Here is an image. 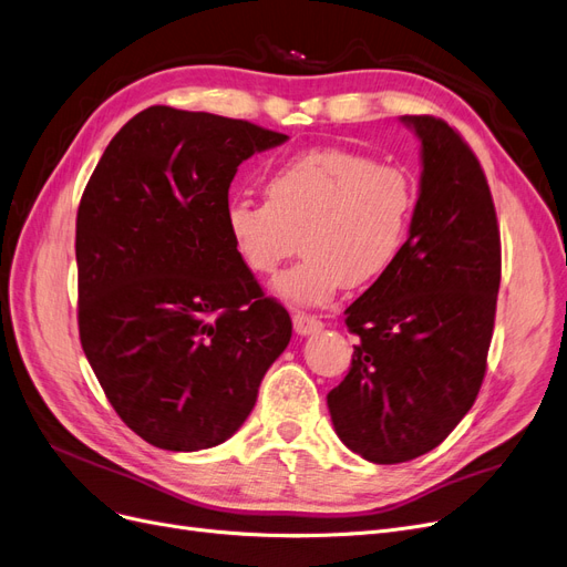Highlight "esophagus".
<instances>
[{
    "instance_id": "34e87169",
    "label": "esophagus",
    "mask_w": 567,
    "mask_h": 567,
    "mask_svg": "<svg viewBox=\"0 0 567 567\" xmlns=\"http://www.w3.org/2000/svg\"><path fill=\"white\" fill-rule=\"evenodd\" d=\"M292 328H296L298 334L307 337V334H313V332H321L323 330V323L316 319V316H309L305 311H298L292 313Z\"/></svg>"
}]
</instances>
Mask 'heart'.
Here are the masks:
<instances>
[{
	"instance_id": "1",
	"label": "heart",
	"mask_w": 567,
	"mask_h": 567,
	"mask_svg": "<svg viewBox=\"0 0 567 567\" xmlns=\"http://www.w3.org/2000/svg\"><path fill=\"white\" fill-rule=\"evenodd\" d=\"M267 202L233 199L225 223L241 262L275 275L298 248L302 260L271 284L292 307L328 305L344 286L381 279L400 258L416 209L414 178L347 148L290 157L269 174Z\"/></svg>"
}]
</instances>
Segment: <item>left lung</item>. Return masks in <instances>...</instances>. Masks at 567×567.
I'll use <instances>...</instances> for the list:
<instances>
[{
  "label": "left lung",
  "mask_w": 567,
  "mask_h": 567,
  "mask_svg": "<svg viewBox=\"0 0 567 567\" xmlns=\"http://www.w3.org/2000/svg\"><path fill=\"white\" fill-rule=\"evenodd\" d=\"M400 121L421 142L410 237L344 311L358 344L328 393L337 437L379 465L427 454L470 412L501 288V230L477 155L440 118Z\"/></svg>",
  "instance_id": "1"
}]
</instances>
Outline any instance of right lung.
I'll list each match as a JSON object with an SVG mask.
<instances>
[{
	"instance_id": "add662e5",
	"label": "right lung",
	"mask_w": 567,
	"mask_h": 567,
	"mask_svg": "<svg viewBox=\"0 0 567 567\" xmlns=\"http://www.w3.org/2000/svg\"><path fill=\"white\" fill-rule=\"evenodd\" d=\"M288 137L148 106L106 146L76 216L79 334L116 414L167 451L212 449L251 414L288 311L228 235L237 167Z\"/></svg>"
}]
</instances>
